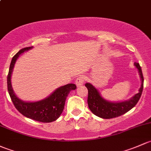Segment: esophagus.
Here are the masks:
<instances>
[{
    "mask_svg": "<svg viewBox=\"0 0 151 151\" xmlns=\"http://www.w3.org/2000/svg\"><path fill=\"white\" fill-rule=\"evenodd\" d=\"M84 81H85V78L83 76H78V77L76 79V81H75L76 86H81V85L83 83V82H84Z\"/></svg>",
    "mask_w": 151,
    "mask_h": 151,
    "instance_id": "obj_1",
    "label": "esophagus"
}]
</instances>
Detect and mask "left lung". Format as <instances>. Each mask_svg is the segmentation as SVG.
Returning <instances> with one entry per match:
<instances>
[{
    "label": "left lung",
    "instance_id": "8db88e82",
    "mask_svg": "<svg viewBox=\"0 0 151 151\" xmlns=\"http://www.w3.org/2000/svg\"><path fill=\"white\" fill-rule=\"evenodd\" d=\"M134 65L139 70V76L142 80V84L139 89V92L135 94L129 100L122 102H111L106 101L100 96L98 91L95 87H94L90 83H86L85 86L88 88V108L90 110L98 117L102 119H109L113 118L118 117L124 113H127L129 110L133 108L139 101L142 95V89H143L144 78L142 75V69L139 63H135Z\"/></svg>",
    "mask_w": 151,
    "mask_h": 151
}]
</instances>
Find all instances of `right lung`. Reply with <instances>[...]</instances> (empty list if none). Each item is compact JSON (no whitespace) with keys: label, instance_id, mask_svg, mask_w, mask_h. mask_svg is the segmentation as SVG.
<instances>
[{"label":"right lung","instance_id":"obj_1","mask_svg":"<svg viewBox=\"0 0 151 151\" xmlns=\"http://www.w3.org/2000/svg\"><path fill=\"white\" fill-rule=\"evenodd\" d=\"M30 47L22 49L12 58L7 76L8 91L12 99V102L17 110L25 117L43 123H49L57 120L64 110L65 100L70 91L76 88L73 83H69L56 89L47 98L35 102H25L22 101L15 95L11 83V76L13 71L14 66L19 56L29 49Z\"/></svg>","mask_w":151,"mask_h":151}]
</instances>
